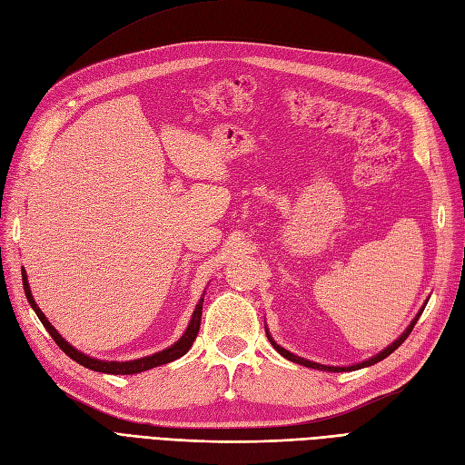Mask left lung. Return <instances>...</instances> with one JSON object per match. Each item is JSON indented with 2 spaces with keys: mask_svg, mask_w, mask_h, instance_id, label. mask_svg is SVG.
Instances as JSON below:
<instances>
[{
  "mask_svg": "<svg viewBox=\"0 0 465 465\" xmlns=\"http://www.w3.org/2000/svg\"><path fill=\"white\" fill-rule=\"evenodd\" d=\"M423 311H425V306L420 308V311L417 312V316L411 320V323L410 326H407V330L398 337L396 341L393 343H390L384 351H380L378 355H374V357H371V359H367V361H362V362H357V364H351V367H328V364H320V362H314V361H308V359H302V357H297L294 353H291V351H287V349H283L281 345H277L275 341H273V337H272V333H270V330H265V335H267V340H270V343L275 347V351L279 355H283L285 359H289V361H292V362H297V364H302V367H308V369H316V371H328V372H345V371H359V369H364V367H371V364H376V362H380L382 359H386L388 355H391L393 351H396L405 340H407V335L411 333V330H413V326L417 323V320H419V316L423 314Z\"/></svg>",
  "mask_w": 465,
  "mask_h": 465,
  "instance_id": "8db88e82",
  "label": "left lung"
}]
</instances>
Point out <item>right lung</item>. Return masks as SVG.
<instances>
[{"mask_svg": "<svg viewBox=\"0 0 465 465\" xmlns=\"http://www.w3.org/2000/svg\"><path fill=\"white\" fill-rule=\"evenodd\" d=\"M23 287H25V294H26V301H29L31 308L36 312L38 320L42 322V326L46 328V331L52 335V340L58 343V347L64 351V353L67 357H72L75 362L83 364L85 369H91V371H96V372H106V374H137V372H143V371H149V369H154V367H161V364H166V362H173L176 359H180L182 355H186L190 347L193 345L195 337H198V331H200V322H202V308H203V297L205 292L202 294L200 302L195 304V311L192 314V320L188 323V328L184 331V335L180 337V340L171 345L168 349H163L159 351V353L154 355H149V357H143V359H135V361H101V359H93L85 353H81V351H77L75 347L69 345L64 337L55 331V328L52 326V323L46 320V316L42 314V311L38 308V304L35 302L33 299V292H31V287H29V281H26V272L23 267Z\"/></svg>", "mask_w": 465, "mask_h": 465, "instance_id": "1", "label": "right lung"}]
</instances>
